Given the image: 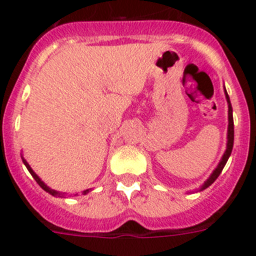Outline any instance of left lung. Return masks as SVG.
Listing matches in <instances>:
<instances>
[{"mask_svg": "<svg viewBox=\"0 0 256 256\" xmlns=\"http://www.w3.org/2000/svg\"><path fill=\"white\" fill-rule=\"evenodd\" d=\"M226 99H227V102H228V133H227V148H226V152H224V157H222L221 162L218 164V166H217L216 170L213 171L212 175L210 176V179H208L207 182H204V185L202 186L200 190H203V189L210 186V184H213L214 180L220 176V174H221L222 170H224V165H226L227 160H228L230 154H231L232 147H234V118H232V106H231V102H230V98L228 95H227V92H226Z\"/></svg>", "mask_w": 256, "mask_h": 256, "instance_id": "8db88e82", "label": "left lung"}]
</instances>
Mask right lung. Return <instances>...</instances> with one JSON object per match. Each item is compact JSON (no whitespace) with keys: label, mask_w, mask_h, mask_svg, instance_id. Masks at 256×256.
<instances>
[{"label":"right lung","mask_w":256,"mask_h":256,"mask_svg":"<svg viewBox=\"0 0 256 256\" xmlns=\"http://www.w3.org/2000/svg\"><path fill=\"white\" fill-rule=\"evenodd\" d=\"M22 162H24V164H25V166H26V168H28V170H29V172H30V174H32V178H34V179H35V182H38V184L40 185V186H42V188H43V189H44V190H46V193L52 194V196H63V194L58 193V192L53 190V189H50V188H48V186H46V184H44V182H42V180H40V179H39V176H38V175H36V174H35L34 171H32V168H30V166H29V164H28V162H26V161H25V160H24V158H22ZM86 193H88V190H85V192H84V194H86Z\"/></svg>","instance_id":"right-lung-1"}]
</instances>
